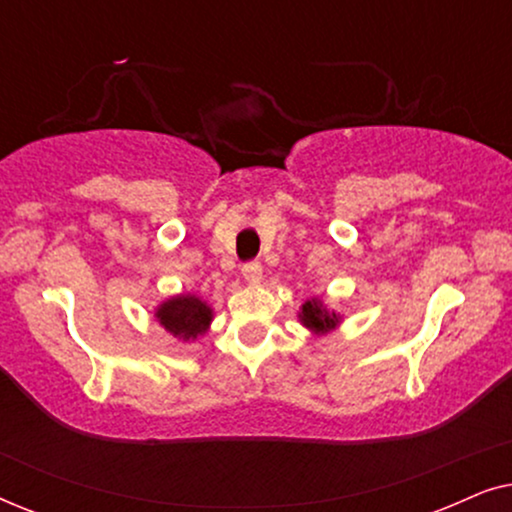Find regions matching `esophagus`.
I'll return each instance as SVG.
<instances>
[{"label":"esophagus","mask_w":512,"mask_h":512,"mask_svg":"<svg viewBox=\"0 0 512 512\" xmlns=\"http://www.w3.org/2000/svg\"><path fill=\"white\" fill-rule=\"evenodd\" d=\"M242 277L247 279L249 284H258L263 279V265L258 261H251V263H244L242 265Z\"/></svg>","instance_id":"1"}]
</instances>
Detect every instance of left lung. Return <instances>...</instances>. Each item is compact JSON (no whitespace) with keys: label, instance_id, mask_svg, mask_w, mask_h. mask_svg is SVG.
I'll use <instances>...</instances> for the list:
<instances>
[{"label":"left lung","instance_id":"1","mask_svg":"<svg viewBox=\"0 0 512 512\" xmlns=\"http://www.w3.org/2000/svg\"><path fill=\"white\" fill-rule=\"evenodd\" d=\"M298 321L314 335H326L342 324V314L331 310L321 298H310L300 307Z\"/></svg>","mask_w":512,"mask_h":512}]
</instances>
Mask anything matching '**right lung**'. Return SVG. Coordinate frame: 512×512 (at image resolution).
<instances>
[{"mask_svg": "<svg viewBox=\"0 0 512 512\" xmlns=\"http://www.w3.org/2000/svg\"><path fill=\"white\" fill-rule=\"evenodd\" d=\"M153 317L172 338L193 342L209 331L214 310L207 305V300L195 296V293H177V296L165 298L153 310Z\"/></svg>", "mask_w": 512, "mask_h": 512, "instance_id": "obj_1", "label": "right lung"}]
</instances>
